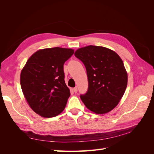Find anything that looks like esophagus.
Segmentation results:
<instances>
[{"label": "esophagus", "mask_w": 154, "mask_h": 154, "mask_svg": "<svg viewBox=\"0 0 154 154\" xmlns=\"http://www.w3.org/2000/svg\"><path fill=\"white\" fill-rule=\"evenodd\" d=\"M73 91L74 92H78V88L77 87H74V88H73Z\"/></svg>", "instance_id": "esophagus-1"}]
</instances>
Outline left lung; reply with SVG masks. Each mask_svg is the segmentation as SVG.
Instances as JSON below:
<instances>
[{
	"label": "left lung",
	"mask_w": 154,
	"mask_h": 154,
	"mask_svg": "<svg viewBox=\"0 0 154 154\" xmlns=\"http://www.w3.org/2000/svg\"><path fill=\"white\" fill-rule=\"evenodd\" d=\"M74 55L85 65L88 91L80 98L87 108L97 114L113 110L122 98L128 74L122 58L115 51L102 46L88 45Z\"/></svg>",
	"instance_id": "1"
}]
</instances>
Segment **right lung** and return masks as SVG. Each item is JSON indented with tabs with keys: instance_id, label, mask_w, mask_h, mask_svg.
I'll list each match as a JSON object with an SVG mask.
<instances>
[{
	"instance_id": "obj_1",
	"label": "right lung",
	"mask_w": 154,
	"mask_h": 154,
	"mask_svg": "<svg viewBox=\"0 0 154 154\" xmlns=\"http://www.w3.org/2000/svg\"><path fill=\"white\" fill-rule=\"evenodd\" d=\"M74 49L53 48L39 49L27 60L20 73V85L27 103L43 118L62 113L69 97L64 80L63 64Z\"/></svg>"
}]
</instances>
